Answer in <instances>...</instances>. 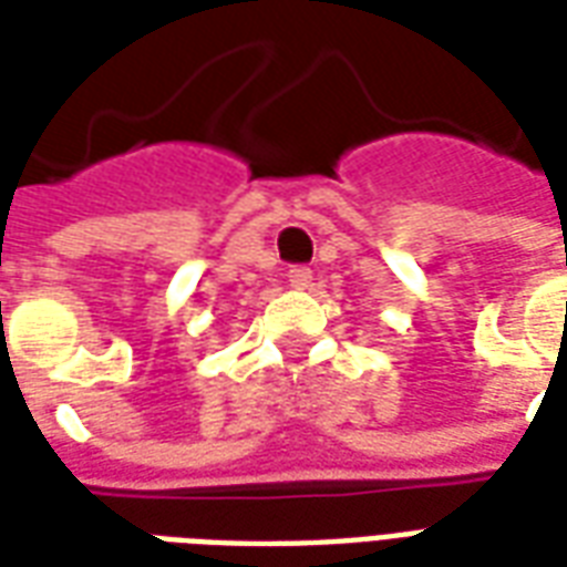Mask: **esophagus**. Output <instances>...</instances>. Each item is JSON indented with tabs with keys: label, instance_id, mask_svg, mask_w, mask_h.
I'll use <instances>...</instances> for the list:
<instances>
[{
	"label": "esophagus",
	"instance_id": "obj_1",
	"mask_svg": "<svg viewBox=\"0 0 567 567\" xmlns=\"http://www.w3.org/2000/svg\"><path fill=\"white\" fill-rule=\"evenodd\" d=\"M288 282H291V288H297V291H306V288L312 285V270L303 267V264H300V267H291V270H288Z\"/></svg>",
	"mask_w": 567,
	"mask_h": 567
}]
</instances>
